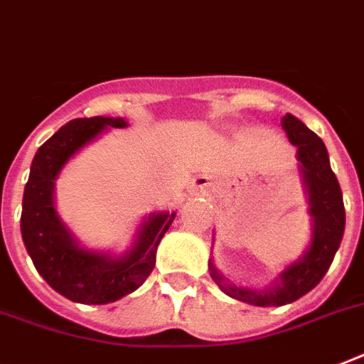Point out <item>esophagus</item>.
I'll return each mask as SVG.
<instances>
[{
  "label": "esophagus",
  "mask_w": 364,
  "mask_h": 364,
  "mask_svg": "<svg viewBox=\"0 0 364 364\" xmlns=\"http://www.w3.org/2000/svg\"><path fill=\"white\" fill-rule=\"evenodd\" d=\"M193 185H194V187H196V188H202V187H204V181H202V179H196V181H194Z\"/></svg>",
  "instance_id": "34e87169"
}]
</instances>
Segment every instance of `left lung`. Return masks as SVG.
<instances>
[{
	"label": "left lung",
	"mask_w": 364,
	"mask_h": 364,
	"mask_svg": "<svg viewBox=\"0 0 364 364\" xmlns=\"http://www.w3.org/2000/svg\"><path fill=\"white\" fill-rule=\"evenodd\" d=\"M282 128L289 141L296 147L299 173L304 187L308 215H310L311 238L302 257L279 272L262 289L243 287L217 270L213 259H210V274L223 293L242 300L245 304L285 306L291 304L306 293H310L327 274L334 255L338 251L346 227V211L338 179L331 170L328 153L321 137H317L296 117L287 113L282 119Z\"/></svg>",
	"instance_id": "1"
}]
</instances>
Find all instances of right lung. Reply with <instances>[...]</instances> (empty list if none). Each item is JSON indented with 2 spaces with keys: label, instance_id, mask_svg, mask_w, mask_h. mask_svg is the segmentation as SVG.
Returning a JSON list of instances; mask_svg holds the SVG:
<instances>
[{
  "label": "right lung",
  "instance_id": "1",
  "mask_svg": "<svg viewBox=\"0 0 364 364\" xmlns=\"http://www.w3.org/2000/svg\"><path fill=\"white\" fill-rule=\"evenodd\" d=\"M122 117L75 119L37 149L22 198L20 230L33 266L50 287L79 304H109L143 285L156 262V247L176 211L145 215L122 253L82 245L62 221L54 185L64 166L109 128H126Z\"/></svg>",
  "mask_w": 364,
  "mask_h": 364
}]
</instances>
